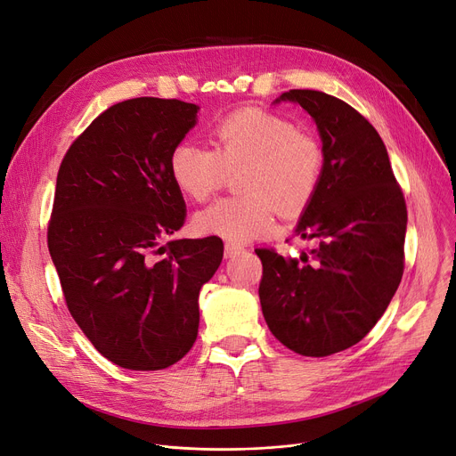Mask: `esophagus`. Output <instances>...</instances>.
Segmentation results:
<instances>
[{
  "instance_id": "1",
  "label": "esophagus",
  "mask_w": 456,
  "mask_h": 456,
  "mask_svg": "<svg viewBox=\"0 0 456 456\" xmlns=\"http://www.w3.org/2000/svg\"><path fill=\"white\" fill-rule=\"evenodd\" d=\"M244 249L240 248V246H234V244H225V248H224V255H225V258H232V256H236V255H240Z\"/></svg>"
}]
</instances>
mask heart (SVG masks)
Listing matches in <instances>:
<instances>
[{"label":"heart","mask_w":456,"mask_h":456,"mask_svg":"<svg viewBox=\"0 0 456 456\" xmlns=\"http://www.w3.org/2000/svg\"><path fill=\"white\" fill-rule=\"evenodd\" d=\"M238 174L240 198H225L196 214V229L231 244H246L277 229V208L299 214L314 200L323 175L320 142L292 122L260 109L229 114L212 131V148L181 142L170 155L177 188L194 201L208 200Z\"/></svg>","instance_id":"b5f03b06"}]
</instances>
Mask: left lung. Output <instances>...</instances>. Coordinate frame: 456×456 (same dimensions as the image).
<instances>
[{"label":"left lung","mask_w":456,"mask_h":456,"mask_svg":"<svg viewBox=\"0 0 456 456\" xmlns=\"http://www.w3.org/2000/svg\"><path fill=\"white\" fill-rule=\"evenodd\" d=\"M318 126L323 175L296 232L318 246L299 258L255 249L258 297L273 337L303 356L361 342L385 314L404 270L406 205L375 127L346 102L289 90Z\"/></svg>","instance_id":"left-lung-1"}]
</instances>
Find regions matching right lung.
<instances>
[{
    "instance_id": "add662e5",
    "label": "right lung",
    "mask_w": 456,
    "mask_h": 456,
    "mask_svg": "<svg viewBox=\"0 0 456 456\" xmlns=\"http://www.w3.org/2000/svg\"><path fill=\"white\" fill-rule=\"evenodd\" d=\"M198 110L181 100L116 103L59 167L47 248L66 306L92 346L126 370H164L191 349L200 290L224 256L218 236L160 246L186 218L170 155Z\"/></svg>"
}]
</instances>
